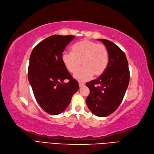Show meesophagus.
Listing matches in <instances>:
<instances>
[{
  "mask_svg": "<svg viewBox=\"0 0 154 154\" xmlns=\"http://www.w3.org/2000/svg\"><path fill=\"white\" fill-rule=\"evenodd\" d=\"M85 85V84H84V83H79V87H84Z\"/></svg>",
  "mask_w": 154,
  "mask_h": 154,
  "instance_id": "obj_1",
  "label": "esophagus"
}]
</instances>
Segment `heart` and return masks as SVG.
Returning <instances> with one entry per match:
<instances>
[{
	"label": "heart",
	"instance_id": "b5f03b06",
	"mask_svg": "<svg viewBox=\"0 0 154 154\" xmlns=\"http://www.w3.org/2000/svg\"><path fill=\"white\" fill-rule=\"evenodd\" d=\"M72 52L64 51L62 60L67 69L75 72L82 64L84 67L74 75L79 82H86L93 76L102 75L108 64V51L103 45L85 39L74 45Z\"/></svg>",
	"mask_w": 154,
	"mask_h": 154
}]
</instances>
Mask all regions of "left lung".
Wrapping results in <instances>:
<instances>
[{
  "mask_svg": "<svg viewBox=\"0 0 154 154\" xmlns=\"http://www.w3.org/2000/svg\"><path fill=\"white\" fill-rule=\"evenodd\" d=\"M108 51L106 69L95 80L87 83L90 94L86 103L91 112L97 116H107L118 108L122 101L129 83L128 62L124 51L112 42L99 39Z\"/></svg>",
  "mask_w": 154,
  "mask_h": 154,
  "instance_id": "8db88e82",
  "label": "left lung"
}]
</instances>
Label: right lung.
Here are the masks:
<instances>
[{
  "instance_id": "add662e5",
  "label": "right lung",
  "mask_w": 154,
  "mask_h": 154,
  "mask_svg": "<svg viewBox=\"0 0 154 154\" xmlns=\"http://www.w3.org/2000/svg\"><path fill=\"white\" fill-rule=\"evenodd\" d=\"M75 38L53 35L34 47L31 53L28 79L37 102L46 113L56 115L70 104L79 85L62 60V52ZM68 79L67 83L63 81Z\"/></svg>"
}]
</instances>
